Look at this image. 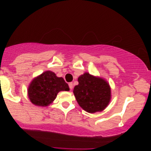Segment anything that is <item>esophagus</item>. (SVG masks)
Listing matches in <instances>:
<instances>
[{
	"mask_svg": "<svg viewBox=\"0 0 151 151\" xmlns=\"http://www.w3.org/2000/svg\"><path fill=\"white\" fill-rule=\"evenodd\" d=\"M68 86H69L70 90H72L73 88H74V84L72 83H68Z\"/></svg>",
	"mask_w": 151,
	"mask_h": 151,
	"instance_id": "34e87169",
	"label": "esophagus"
}]
</instances>
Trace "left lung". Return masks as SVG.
<instances>
[{
  "label": "left lung",
  "instance_id": "1",
  "mask_svg": "<svg viewBox=\"0 0 151 151\" xmlns=\"http://www.w3.org/2000/svg\"><path fill=\"white\" fill-rule=\"evenodd\" d=\"M74 94L79 105L91 113L104 110L110 101L111 91L104 80L85 73L78 78Z\"/></svg>",
  "mask_w": 151,
  "mask_h": 151
}]
</instances>
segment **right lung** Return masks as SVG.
Segmentation results:
<instances>
[{
    "instance_id": "add662e5",
    "label": "right lung",
    "mask_w": 151,
    "mask_h": 151,
    "mask_svg": "<svg viewBox=\"0 0 151 151\" xmlns=\"http://www.w3.org/2000/svg\"><path fill=\"white\" fill-rule=\"evenodd\" d=\"M61 91H69L68 85L62 77L47 71L35 78L28 88V97L33 104L48 106Z\"/></svg>"
}]
</instances>
